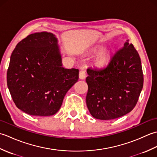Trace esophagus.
<instances>
[{
    "label": "esophagus",
    "instance_id": "esophagus-1",
    "mask_svg": "<svg viewBox=\"0 0 157 157\" xmlns=\"http://www.w3.org/2000/svg\"><path fill=\"white\" fill-rule=\"evenodd\" d=\"M86 72L84 71H80L79 73V78L80 79H84L86 78Z\"/></svg>",
    "mask_w": 157,
    "mask_h": 157
}]
</instances>
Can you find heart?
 <instances>
[{
    "mask_svg": "<svg viewBox=\"0 0 157 157\" xmlns=\"http://www.w3.org/2000/svg\"><path fill=\"white\" fill-rule=\"evenodd\" d=\"M106 60H107L106 53L105 51L101 52L96 57L94 60V65L97 67H102L103 65H105V63H106Z\"/></svg>",
    "mask_w": 157,
    "mask_h": 157,
    "instance_id": "1",
    "label": "heart"
}]
</instances>
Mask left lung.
<instances>
[{
    "instance_id": "1",
    "label": "left lung",
    "mask_w": 157,
    "mask_h": 157,
    "mask_svg": "<svg viewBox=\"0 0 157 157\" xmlns=\"http://www.w3.org/2000/svg\"><path fill=\"white\" fill-rule=\"evenodd\" d=\"M86 105L93 117L111 120L128 114L135 107L143 88L140 57L127 40L101 69L88 68Z\"/></svg>"
}]
</instances>
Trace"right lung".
<instances>
[{
  "mask_svg": "<svg viewBox=\"0 0 157 157\" xmlns=\"http://www.w3.org/2000/svg\"><path fill=\"white\" fill-rule=\"evenodd\" d=\"M58 40L52 33L32 34L17 44L6 74L17 107L34 116H51L61 108L79 70L63 67Z\"/></svg>",
  "mask_w": 157,
  "mask_h": 157,
  "instance_id": "1",
  "label": "right lung"
}]
</instances>
